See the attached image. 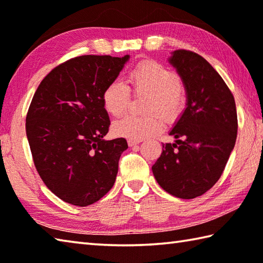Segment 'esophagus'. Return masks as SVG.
I'll return each instance as SVG.
<instances>
[{
	"label": "esophagus",
	"mask_w": 263,
	"mask_h": 263,
	"mask_svg": "<svg viewBox=\"0 0 263 263\" xmlns=\"http://www.w3.org/2000/svg\"><path fill=\"white\" fill-rule=\"evenodd\" d=\"M141 141H135V140H128V145L129 146H135L136 144H140Z\"/></svg>",
	"instance_id": "34e87169"
}]
</instances>
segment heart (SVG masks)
Listing matches in <instances>:
<instances>
[{
    "mask_svg": "<svg viewBox=\"0 0 263 263\" xmlns=\"http://www.w3.org/2000/svg\"><path fill=\"white\" fill-rule=\"evenodd\" d=\"M130 82L137 92H146L148 112L162 113L167 120L179 117L185 106V90L180 80L172 70L156 61H143L130 71ZM130 98V90L121 80L109 82L101 95L106 112L118 117L126 109ZM164 128L163 119L158 114H126L113 123L115 135L129 140L141 141L159 134Z\"/></svg>",
    "mask_w": 263,
    "mask_h": 263,
    "instance_id": "obj_1",
    "label": "heart"
}]
</instances>
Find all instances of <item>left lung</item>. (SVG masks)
I'll list each match as a JSON object with an SVG mask.
<instances>
[{
	"label": "left lung",
	"mask_w": 263,
	"mask_h": 263,
	"mask_svg": "<svg viewBox=\"0 0 263 263\" xmlns=\"http://www.w3.org/2000/svg\"><path fill=\"white\" fill-rule=\"evenodd\" d=\"M167 61L182 81L186 108L170 130L176 141L163 144L153 173L165 192L190 200L204 194L222 176L237 140L236 103L201 55L179 49Z\"/></svg>",
	"instance_id": "obj_1"
}]
</instances>
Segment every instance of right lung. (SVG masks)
<instances>
[{
    "mask_svg": "<svg viewBox=\"0 0 263 263\" xmlns=\"http://www.w3.org/2000/svg\"><path fill=\"white\" fill-rule=\"evenodd\" d=\"M129 55H83L54 68L36 89L26 115V136L36 171L48 190L86 206L113 187L124 139L105 140L110 124L101 95Z\"/></svg>",
    "mask_w": 263,
    "mask_h": 263,
    "instance_id": "1",
    "label": "right lung"
}]
</instances>
